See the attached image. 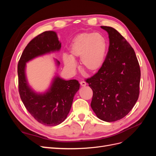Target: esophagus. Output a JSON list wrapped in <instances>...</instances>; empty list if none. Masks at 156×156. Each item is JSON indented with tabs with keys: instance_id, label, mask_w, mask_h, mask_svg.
I'll use <instances>...</instances> for the list:
<instances>
[{
	"instance_id": "1",
	"label": "esophagus",
	"mask_w": 156,
	"mask_h": 156,
	"mask_svg": "<svg viewBox=\"0 0 156 156\" xmlns=\"http://www.w3.org/2000/svg\"><path fill=\"white\" fill-rule=\"evenodd\" d=\"M80 84H81L82 87H84V86L87 85V83H86L85 81H81V82H80Z\"/></svg>"
}]
</instances>
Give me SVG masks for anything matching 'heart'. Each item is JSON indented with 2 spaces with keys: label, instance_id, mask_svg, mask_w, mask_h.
<instances>
[{
  "label": "heart",
  "instance_id": "heart-1",
  "mask_svg": "<svg viewBox=\"0 0 156 156\" xmlns=\"http://www.w3.org/2000/svg\"><path fill=\"white\" fill-rule=\"evenodd\" d=\"M107 41L100 33L83 32L72 40L69 47L70 55L64 54L63 62L69 70L73 72L77 67L75 59L80 58L83 68L89 73H95L104 62Z\"/></svg>",
  "mask_w": 156,
  "mask_h": 156
}]
</instances>
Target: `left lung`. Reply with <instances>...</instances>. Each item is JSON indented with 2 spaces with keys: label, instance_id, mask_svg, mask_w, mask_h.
<instances>
[{
  "label": "left lung",
  "instance_id": "8db88e82",
  "mask_svg": "<svg viewBox=\"0 0 156 156\" xmlns=\"http://www.w3.org/2000/svg\"><path fill=\"white\" fill-rule=\"evenodd\" d=\"M108 32V51L101 68L86 82L93 91L91 107L99 119L115 122L133 108L139 96L140 69L133 49L114 28Z\"/></svg>",
  "mask_w": 156,
  "mask_h": 156
}]
</instances>
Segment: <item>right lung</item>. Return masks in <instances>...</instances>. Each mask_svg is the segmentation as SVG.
I'll use <instances>...</instances> for the list:
<instances>
[{"label":"right lung","mask_w":156,"mask_h":156,"mask_svg":"<svg viewBox=\"0 0 156 156\" xmlns=\"http://www.w3.org/2000/svg\"><path fill=\"white\" fill-rule=\"evenodd\" d=\"M61 43L56 32L45 31L33 38L26 46L17 65L19 92L25 107L39 123L55 126L66 119L80 84L75 79L65 81L56 76L44 94L35 93L25 76L26 63L40 55L59 51ZM59 65V61H56Z\"/></svg>","instance_id":"right-lung-1"}]
</instances>
